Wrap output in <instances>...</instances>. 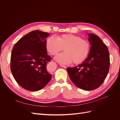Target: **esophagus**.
Wrapping results in <instances>:
<instances>
[{
	"label": "esophagus",
	"mask_w": 120,
	"mask_h": 120,
	"mask_svg": "<svg viewBox=\"0 0 120 120\" xmlns=\"http://www.w3.org/2000/svg\"><path fill=\"white\" fill-rule=\"evenodd\" d=\"M60 67H63V68H67V67H66V66H64V65H63V64H60Z\"/></svg>",
	"instance_id": "obj_1"
}]
</instances>
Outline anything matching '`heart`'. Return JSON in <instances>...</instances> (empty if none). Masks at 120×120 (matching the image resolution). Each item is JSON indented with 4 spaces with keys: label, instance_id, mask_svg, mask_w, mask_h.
<instances>
[{
    "label": "heart",
    "instance_id": "obj_1",
    "mask_svg": "<svg viewBox=\"0 0 120 120\" xmlns=\"http://www.w3.org/2000/svg\"><path fill=\"white\" fill-rule=\"evenodd\" d=\"M46 49L50 54L56 55L64 49V52L59 53L55 60L59 63L68 64L72 61L79 64L84 61L88 57L90 51V44L86 39L72 34H64L53 36L46 40Z\"/></svg>",
    "mask_w": 120,
    "mask_h": 120
}]
</instances>
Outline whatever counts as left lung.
Segmentation results:
<instances>
[{
	"instance_id": "left-lung-1",
	"label": "left lung",
	"mask_w": 120,
	"mask_h": 120,
	"mask_svg": "<svg viewBox=\"0 0 120 120\" xmlns=\"http://www.w3.org/2000/svg\"><path fill=\"white\" fill-rule=\"evenodd\" d=\"M91 45L88 57L74 68H68L69 77L74 84L86 90H95L102 84L110 68V55L106 45L98 36L89 34Z\"/></svg>"
}]
</instances>
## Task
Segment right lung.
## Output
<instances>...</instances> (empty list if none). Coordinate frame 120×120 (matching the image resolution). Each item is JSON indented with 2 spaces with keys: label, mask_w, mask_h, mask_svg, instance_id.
<instances>
[{
  "label": "right lung",
  "mask_w": 120,
  "mask_h": 120,
  "mask_svg": "<svg viewBox=\"0 0 120 120\" xmlns=\"http://www.w3.org/2000/svg\"><path fill=\"white\" fill-rule=\"evenodd\" d=\"M49 36L48 32L32 31L21 38L13 48L11 71L18 84L30 91L42 89L52 79L46 68L52 59L45 46Z\"/></svg>",
  "instance_id": "1"
}]
</instances>
